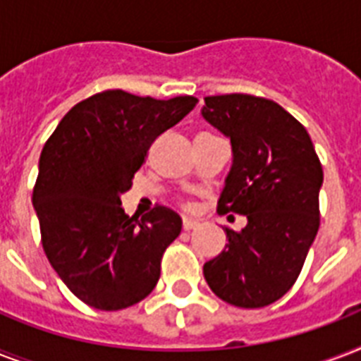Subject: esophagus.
Listing matches in <instances>:
<instances>
[{"instance_id": "1", "label": "esophagus", "mask_w": 361, "mask_h": 361, "mask_svg": "<svg viewBox=\"0 0 361 361\" xmlns=\"http://www.w3.org/2000/svg\"><path fill=\"white\" fill-rule=\"evenodd\" d=\"M198 225L200 223L197 219H187V217H183V231H195Z\"/></svg>"}]
</instances>
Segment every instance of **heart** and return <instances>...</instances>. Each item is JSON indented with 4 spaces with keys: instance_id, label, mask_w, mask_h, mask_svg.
<instances>
[{
    "instance_id": "1",
    "label": "heart",
    "mask_w": 361,
    "mask_h": 361,
    "mask_svg": "<svg viewBox=\"0 0 361 361\" xmlns=\"http://www.w3.org/2000/svg\"><path fill=\"white\" fill-rule=\"evenodd\" d=\"M185 209H192V204L187 202V204H185Z\"/></svg>"
}]
</instances>
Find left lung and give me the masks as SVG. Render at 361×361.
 Listing matches in <instances>:
<instances>
[{
	"mask_svg": "<svg viewBox=\"0 0 361 361\" xmlns=\"http://www.w3.org/2000/svg\"><path fill=\"white\" fill-rule=\"evenodd\" d=\"M204 101V120L231 138L234 157L217 212L247 217L240 232L225 228L228 243L204 264V279L223 302L266 307L296 283L319 232L322 164L305 127L274 101Z\"/></svg>",
	"mask_w": 361,
	"mask_h": 361,
	"instance_id": "1",
	"label": "left lung"
}]
</instances>
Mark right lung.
I'll use <instances>...</instances> for the list:
<instances>
[{
    "mask_svg": "<svg viewBox=\"0 0 361 361\" xmlns=\"http://www.w3.org/2000/svg\"><path fill=\"white\" fill-rule=\"evenodd\" d=\"M197 103L191 95L159 101L106 90L75 104L42 147L33 187L42 249L90 307L120 311L157 285L180 215L155 206L138 221L121 209V195L155 138Z\"/></svg>",
    "mask_w": 361,
    "mask_h": 361,
    "instance_id": "obj_1",
    "label": "right lung"
}]
</instances>
